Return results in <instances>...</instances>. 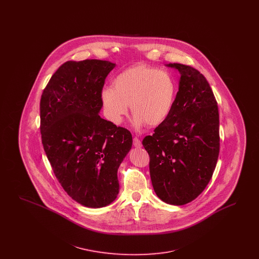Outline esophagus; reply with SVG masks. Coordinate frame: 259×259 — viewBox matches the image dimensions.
Here are the masks:
<instances>
[{
  "instance_id": "obj_1",
  "label": "esophagus",
  "mask_w": 259,
  "mask_h": 259,
  "mask_svg": "<svg viewBox=\"0 0 259 259\" xmlns=\"http://www.w3.org/2000/svg\"><path fill=\"white\" fill-rule=\"evenodd\" d=\"M133 145H134V147H136V148H141V147H142V142L140 141L139 138L135 137V138L133 139Z\"/></svg>"
}]
</instances>
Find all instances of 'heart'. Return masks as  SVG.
<instances>
[{
    "mask_svg": "<svg viewBox=\"0 0 259 259\" xmlns=\"http://www.w3.org/2000/svg\"><path fill=\"white\" fill-rule=\"evenodd\" d=\"M112 85L103 88L101 100L107 117L113 124L122 122L129 105L138 127L146 123L158 126L172 111L177 84L167 72L138 64L117 74Z\"/></svg>",
    "mask_w": 259,
    "mask_h": 259,
    "instance_id": "b5f03b06",
    "label": "heart"
}]
</instances>
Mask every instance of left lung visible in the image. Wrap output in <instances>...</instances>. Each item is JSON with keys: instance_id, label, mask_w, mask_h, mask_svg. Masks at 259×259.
<instances>
[{"instance_id": "obj_1", "label": "left lung", "mask_w": 259, "mask_h": 259, "mask_svg": "<svg viewBox=\"0 0 259 259\" xmlns=\"http://www.w3.org/2000/svg\"><path fill=\"white\" fill-rule=\"evenodd\" d=\"M181 74L179 91L168 118L143 140L156 195L182 206L197 198L220 154L218 102L206 77L193 67L168 64Z\"/></svg>"}]
</instances>
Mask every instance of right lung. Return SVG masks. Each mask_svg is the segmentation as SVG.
I'll list each match as a JSON object with an SVG mask.
<instances>
[{"mask_svg":"<svg viewBox=\"0 0 259 259\" xmlns=\"http://www.w3.org/2000/svg\"><path fill=\"white\" fill-rule=\"evenodd\" d=\"M115 64L67 61L53 74L40 103L41 143L64 190L88 208H102L119 191L117 169L132 147L126 128L99 115L101 92Z\"/></svg>","mask_w":259,"mask_h":259,"instance_id":"1","label":"right lung"}]
</instances>
